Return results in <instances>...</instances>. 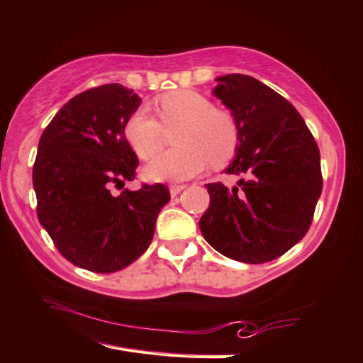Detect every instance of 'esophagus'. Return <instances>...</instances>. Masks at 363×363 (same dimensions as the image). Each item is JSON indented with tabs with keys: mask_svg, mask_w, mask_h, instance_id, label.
Here are the masks:
<instances>
[{
	"mask_svg": "<svg viewBox=\"0 0 363 363\" xmlns=\"http://www.w3.org/2000/svg\"><path fill=\"white\" fill-rule=\"evenodd\" d=\"M186 187L187 186H184V184H181V186H177V184H173V186H169V194H171V196H176L177 194H181Z\"/></svg>",
	"mask_w": 363,
	"mask_h": 363,
	"instance_id": "1",
	"label": "esophagus"
}]
</instances>
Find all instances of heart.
Wrapping results in <instances>:
<instances>
[{"instance_id":"heart-1","label":"heart","mask_w":363,"mask_h":363,"mask_svg":"<svg viewBox=\"0 0 363 363\" xmlns=\"http://www.w3.org/2000/svg\"><path fill=\"white\" fill-rule=\"evenodd\" d=\"M160 121L147 109H138L125 122V138L143 160L152 159L167 144L168 131L179 130L177 149L150 162L144 174L150 181H182L194 177L211 163L223 168L240 147L238 121L227 109L195 90H176L157 98Z\"/></svg>"}]
</instances>
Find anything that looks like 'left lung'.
Listing matches in <instances>:
<instances>
[{
	"label": "left lung",
	"instance_id": "left-lung-1",
	"mask_svg": "<svg viewBox=\"0 0 363 363\" xmlns=\"http://www.w3.org/2000/svg\"><path fill=\"white\" fill-rule=\"evenodd\" d=\"M213 94L232 109L241 140L227 174L238 186L206 184L200 230L228 259L265 263L306 235L322 192L320 154L305 121L284 96L246 74L216 79Z\"/></svg>",
	"mask_w": 363,
	"mask_h": 363
}]
</instances>
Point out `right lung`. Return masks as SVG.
I'll use <instances>...</instances> for the list:
<instances>
[{"instance_id": "right-lung-1", "label": "right lung", "mask_w": 363, "mask_h": 363, "mask_svg": "<svg viewBox=\"0 0 363 363\" xmlns=\"http://www.w3.org/2000/svg\"><path fill=\"white\" fill-rule=\"evenodd\" d=\"M141 98L121 84L85 90L43 131L33 164L38 219L65 259L94 273H114L146 252L169 201L164 184L133 181L140 162L125 122Z\"/></svg>"}]
</instances>
